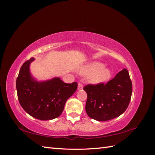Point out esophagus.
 <instances>
[{
	"mask_svg": "<svg viewBox=\"0 0 155 155\" xmlns=\"http://www.w3.org/2000/svg\"><path fill=\"white\" fill-rule=\"evenodd\" d=\"M78 90H82V89H83V85H82L81 83H78Z\"/></svg>",
	"mask_w": 155,
	"mask_h": 155,
	"instance_id": "obj_1",
	"label": "esophagus"
}]
</instances>
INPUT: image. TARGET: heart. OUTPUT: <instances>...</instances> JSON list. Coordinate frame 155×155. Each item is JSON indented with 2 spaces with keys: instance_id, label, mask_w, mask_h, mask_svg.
<instances>
[{
  "instance_id": "1",
  "label": "heart",
  "mask_w": 155,
  "mask_h": 155,
  "mask_svg": "<svg viewBox=\"0 0 155 155\" xmlns=\"http://www.w3.org/2000/svg\"><path fill=\"white\" fill-rule=\"evenodd\" d=\"M104 64L100 62H92L79 70L81 75H89L88 81L92 84H100L107 81L111 76L109 68L104 67Z\"/></svg>"
}]
</instances>
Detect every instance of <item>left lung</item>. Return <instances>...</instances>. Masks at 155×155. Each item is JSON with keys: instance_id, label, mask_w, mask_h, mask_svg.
<instances>
[{"instance_id": "obj_1", "label": "left lung", "mask_w": 155, "mask_h": 155, "mask_svg": "<svg viewBox=\"0 0 155 155\" xmlns=\"http://www.w3.org/2000/svg\"><path fill=\"white\" fill-rule=\"evenodd\" d=\"M83 89L87 94L88 116L97 121H107L118 117L127 109L133 85L127 70L124 68L106 84H88Z\"/></svg>"}]
</instances>
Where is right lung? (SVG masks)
<instances>
[{"instance_id": "obj_1", "label": "right lung", "mask_w": 155, "mask_h": 155, "mask_svg": "<svg viewBox=\"0 0 155 155\" xmlns=\"http://www.w3.org/2000/svg\"><path fill=\"white\" fill-rule=\"evenodd\" d=\"M34 60L31 58L25 62L18 73L16 81L18 101L34 118L53 120L61 114L67 100L77 90L78 83H65L59 78L36 81L30 72V64Z\"/></svg>"}]
</instances>
